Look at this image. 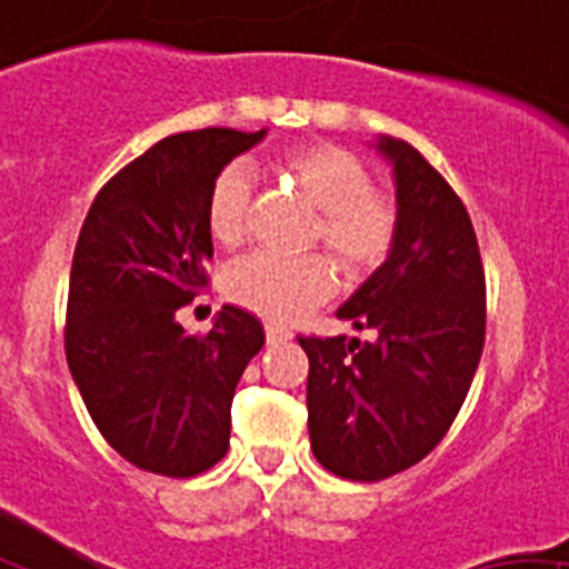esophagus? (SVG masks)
<instances>
[{"label":"esophagus","instance_id":"1","mask_svg":"<svg viewBox=\"0 0 569 569\" xmlns=\"http://www.w3.org/2000/svg\"><path fill=\"white\" fill-rule=\"evenodd\" d=\"M287 339H292L290 328L266 326V342H268V345H282V342H287Z\"/></svg>","mask_w":569,"mask_h":569}]
</instances>
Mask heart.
<instances>
[{
    "label": "heart",
    "mask_w": 569,
    "mask_h": 569,
    "mask_svg": "<svg viewBox=\"0 0 569 569\" xmlns=\"http://www.w3.org/2000/svg\"><path fill=\"white\" fill-rule=\"evenodd\" d=\"M279 172L320 210L315 238L323 241L333 266L348 279H361L383 266L397 241V208L372 191V174L361 158L337 144H307L282 156ZM251 183L241 167H224L204 199V224L219 246H238L249 221ZM333 271L318 254L279 257L257 251L232 262L224 296L271 323H287L318 307L333 292Z\"/></svg>",
    "instance_id": "heart-1"
}]
</instances>
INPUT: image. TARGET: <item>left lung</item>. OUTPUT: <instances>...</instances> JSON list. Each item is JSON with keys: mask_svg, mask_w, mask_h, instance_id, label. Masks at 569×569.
Listing matches in <instances>:
<instances>
[{"mask_svg": "<svg viewBox=\"0 0 569 569\" xmlns=\"http://www.w3.org/2000/svg\"><path fill=\"white\" fill-rule=\"evenodd\" d=\"M397 189V241L337 318L359 337H298L309 356V441L353 482L400 473L452 427L485 345V271L466 204L408 142L380 133Z\"/></svg>", "mask_w": 569, "mask_h": 569, "instance_id": "left-lung-1", "label": "left lung"}]
</instances>
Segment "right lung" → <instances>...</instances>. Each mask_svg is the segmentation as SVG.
Segmentation results:
<instances>
[{
	"label": "right lung",
	"instance_id": "obj_1",
	"mask_svg": "<svg viewBox=\"0 0 569 569\" xmlns=\"http://www.w3.org/2000/svg\"><path fill=\"white\" fill-rule=\"evenodd\" d=\"M266 133L202 128L161 139L98 191L81 224L68 367L101 436L142 471L197 477L230 447L236 386L266 331L230 303L204 337L174 315L208 284L210 183Z\"/></svg>",
	"mask_w": 569,
	"mask_h": 569
}]
</instances>
